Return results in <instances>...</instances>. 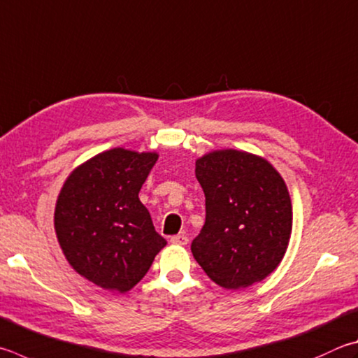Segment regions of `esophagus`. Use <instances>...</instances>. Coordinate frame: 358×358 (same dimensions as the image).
Returning <instances> with one entry per match:
<instances>
[{
	"instance_id": "34e87169",
	"label": "esophagus",
	"mask_w": 358,
	"mask_h": 358,
	"mask_svg": "<svg viewBox=\"0 0 358 358\" xmlns=\"http://www.w3.org/2000/svg\"><path fill=\"white\" fill-rule=\"evenodd\" d=\"M187 241H189V239H187L186 235H173V236H171V243H172V244L186 245Z\"/></svg>"
}]
</instances>
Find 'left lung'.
<instances>
[{
	"label": "left lung",
	"instance_id": "8db88e82",
	"mask_svg": "<svg viewBox=\"0 0 358 358\" xmlns=\"http://www.w3.org/2000/svg\"><path fill=\"white\" fill-rule=\"evenodd\" d=\"M205 225L192 255L214 283L241 289L262 282L287 252L292 206L283 178L268 161L238 150L197 159Z\"/></svg>",
	"mask_w": 358,
	"mask_h": 358
}]
</instances>
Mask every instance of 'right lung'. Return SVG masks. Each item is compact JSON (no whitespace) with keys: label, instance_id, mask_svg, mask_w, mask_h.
<instances>
[{"label":"right lung","instance_id":"1","mask_svg":"<svg viewBox=\"0 0 358 358\" xmlns=\"http://www.w3.org/2000/svg\"><path fill=\"white\" fill-rule=\"evenodd\" d=\"M157 159L125 148L103 152L76 167L57 197L55 229L64 255L103 289H131L167 244L139 200Z\"/></svg>","mask_w":358,"mask_h":358}]
</instances>
